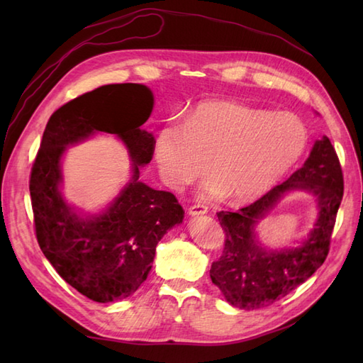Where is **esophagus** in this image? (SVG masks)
<instances>
[{
    "instance_id": "obj_1",
    "label": "esophagus",
    "mask_w": 363,
    "mask_h": 363,
    "mask_svg": "<svg viewBox=\"0 0 363 363\" xmlns=\"http://www.w3.org/2000/svg\"><path fill=\"white\" fill-rule=\"evenodd\" d=\"M188 213H189L191 216H201V215L207 213V207H206L204 204H195V206L189 207Z\"/></svg>"
}]
</instances>
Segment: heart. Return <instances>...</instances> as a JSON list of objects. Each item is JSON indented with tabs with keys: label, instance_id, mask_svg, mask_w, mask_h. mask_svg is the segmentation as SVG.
I'll list each match as a JSON object with an SVG mask.
<instances>
[{
	"label": "heart",
	"instance_id": "1",
	"mask_svg": "<svg viewBox=\"0 0 363 363\" xmlns=\"http://www.w3.org/2000/svg\"><path fill=\"white\" fill-rule=\"evenodd\" d=\"M307 133L289 113H268L230 100L194 106L183 121L159 130L155 159L163 180L174 189L211 175L203 192L228 203L259 200L303 155Z\"/></svg>",
	"mask_w": 363,
	"mask_h": 363
}]
</instances>
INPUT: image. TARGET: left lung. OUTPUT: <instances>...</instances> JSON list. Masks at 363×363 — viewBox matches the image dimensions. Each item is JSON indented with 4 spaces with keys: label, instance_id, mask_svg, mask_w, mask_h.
Returning a JSON list of instances; mask_svg holds the SVG:
<instances>
[{
    "label": "left lung",
    "instance_id": "left-lung-1",
    "mask_svg": "<svg viewBox=\"0 0 363 363\" xmlns=\"http://www.w3.org/2000/svg\"><path fill=\"white\" fill-rule=\"evenodd\" d=\"M292 191H306L315 199L314 227L294 247L263 246L257 225ZM342 194V169L330 139L323 136L286 182L239 212H219L225 247L223 256L212 263L211 279L227 303L244 311L267 307L309 279L327 257Z\"/></svg>",
    "mask_w": 363,
    "mask_h": 363
}]
</instances>
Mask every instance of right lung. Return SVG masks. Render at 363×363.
<instances>
[{
    "label": "right lung",
    "mask_w": 363,
    "mask_h": 363,
    "mask_svg": "<svg viewBox=\"0 0 363 363\" xmlns=\"http://www.w3.org/2000/svg\"><path fill=\"white\" fill-rule=\"evenodd\" d=\"M152 106L151 89L138 83L107 84L75 98L51 115L31 168L39 247L65 281L96 303L135 294L152 268L159 240L184 218L171 192L139 180L155 152V136L142 128ZM96 134L123 142L132 171L112 202L84 213L64 199L61 163L69 146Z\"/></svg>",
    "instance_id": "obj_1"
}]
</instances>
